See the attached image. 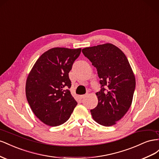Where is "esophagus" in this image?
Returning <instances> with one entry per match:
<instances>
[{"label": "esophagus", "instance_id": "34e87169", "mask_svg": "<svg viewBox=\"0 0 159 159\" xmlns=\"http://www.w3.org/2000/svg\"><path fill=\"white\" fill-rule=\"evenodd\" d=\"M87 94H83V95H80V98L81 99H83V98H85L86 97H87Z\"/></svg>", "mask_w": 159, "mask_h": 159}]
</instances>
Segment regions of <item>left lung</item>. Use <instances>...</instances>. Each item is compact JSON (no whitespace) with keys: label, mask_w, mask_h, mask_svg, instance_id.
I'll return each instance as SVG.
<instances>
[{"label":"left lung","mask_w":159,"mask_h":159,"mask_svg":"<svg viewBox=\"0 0 159 159\" xmlns=\"http://www.w3.org/2000/svg\"><path fill=\"white\" fill-rule=\"evenodd\" d=\"M84 55L97 68L101 90L97 93L98 105L90 110L99 125L112 126L125 116L133 101L136 81L124 52L111 43L87 47Z\"/></svg>","instance_id":"obj_1"}]
</instances>
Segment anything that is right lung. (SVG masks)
Returning a JSON list of instances; mask_svg holds the SVG:
<instances>
[{
	"mask_svg": "<svg viewBox=\"0 0 159 159\" xmlns=\"http://www.w3.org/2000/svg\"><path fill=\"white\" fill-rule=\"evenodd\" d=\"M81 48L56 47L44 52L27 76L26 97L35 116L45 125L59 126L77 102L70 94L69 73Z\"/></svg>",
	"mask_w": 159,
	"mask_h": 159,
	"instance_id": "add662e5",
	"label": "right lung"
}]
</instances>
